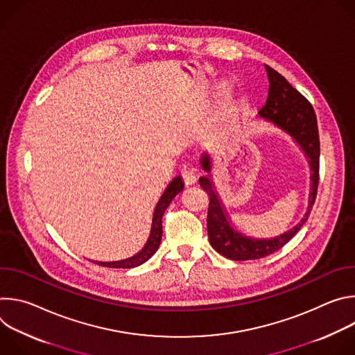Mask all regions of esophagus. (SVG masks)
I'll use <instances>...</instances> for the list:
<instances>
[{"mask_svg": "<svg viewBox=\"0 0 355 355\" xmlns=\"http://www.w3.org/2000/svg\"><path fill=\"white\" fill-rule=\"evenodd\" d=\"M181 177H182L184 184H185L187 187L195 184V181H196V174H195V171L191 170V168H184V170L181 171Z\"/></svg>", "mask_w": 355, "mask_h": 355, "instance_id": "esophagus-1", "label": "esophagus"}]
</instances>
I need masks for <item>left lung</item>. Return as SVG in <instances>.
<instances>
[{"label": "left lung", "mask_w": 355, "mask_h": 355, "mask_svg": "<svg viewBox=\"0 0 355 355\" xmlns=\"http://www.w3.org/2000/svg\"><path fill=\"white\" fill-rule=\"evenodd\" d=\"M270 88L264 107L259 111V115L279 129L286 132L303 150V153L309 159L312 170L311 177V193L308 212L302 220L291 230L272 239H254L244 236L232 227L229 216L222 205L215 185L211 181V174L199 178V185L209 195L208 208V236L211 245L226 259L234 261L259 260L267 257L272 252L284 247L305 225L315 204L318 185H319V157H320V141L316 114L309 101L295 89L284 76L266 64ZM202 168L211 173V157L204 153L200 159Z\"/></svg>", "instance_id": "obj_1"}]
</instances>
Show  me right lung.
<instances>
[{
    "label": "right lung",
    "instance_id": "add662e5",
    "mask_svg": "<svg viewBox=\"0 0 355 355\" xmlns=\"http://www.w3.org/2000/svg\"><path fill=\"white\" fill-rule=\"evenodd\" d=\"M182 189H184V182H182L181 177H175L168 184L167 189L163 192L162 198L159 199L157 205H156L148 240L144 244V247L137 252V254H135L133 257H129L126 260H121V261H92V263H95L98 266H103V267H108V268H133V267H137V266L146 263L151 256L155 254L160 245L162 236H163V223H162L163 214L168 208L170 202L174 199V196L177 193H180Z\"/></svg>",
    "mask_w": 355,
    "mask_h": 355
}]
</instances>
